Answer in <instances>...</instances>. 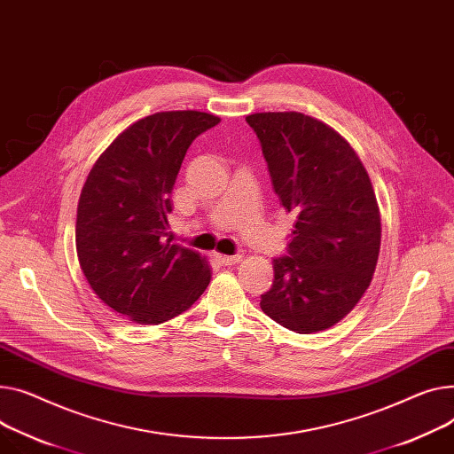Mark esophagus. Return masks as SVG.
I'll list each match as a JSON object with an SVG mask.
<instances>
[{
	"mask_svg": "<svg viewBox=\"0 0 454 454\" xmlns=\"http://www.w3.org/2000/svg\"><path fill=\"white\" fill-rule=\"evenodd\" d=\"M215 259L224 264V266H230V264H235V262H240L243 261V255H223V254H215Z\"/></svg>",
	"mask_w": 454,
	"mask_h": 454,
	"instance_id": "34e87169",
	"label": "esophagus"
}]
</instances>
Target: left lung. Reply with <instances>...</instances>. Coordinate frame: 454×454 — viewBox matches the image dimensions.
Wrapping results in <instances>:
<instances>
[{"instance_id": "1", "label": "left lung", "mask_w": 454, "mask_h": 454, "mask_svg": "<svg viewBox=\"0 0 454 454\" xmlns=\"http://www.w3.org/2000/svg\"><path fill=\"white\" fill-rule=\"evenodd\" d=\"M271 186L295 224L288 254L274 259L262 312L297 334L340 323L365 294L381 245L367 169L350 144L303 113H255Z\"/></svg>"}]
</instances>
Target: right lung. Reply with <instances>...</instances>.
Segmentation results:
<instances>
[{
  "label": "right lung",
  "mask_w": 454,
  "mask_h": 454,
  "mask_svg": "<svg viewBox=\"0 0 454 454\" xmlns=\"http://www.w3.org/2000/svg\"><path fill=\"white\" fill-rule=\"evenodd\" d=\"M221 122L200 111L149 114L120 133L89 171L76 214V254L90 288L114 312L159 325L186 312L211 270L173 245L171 192L192 142Z\"/></svg>",
  "instance_id": "add662e5"
}]
</instances>
